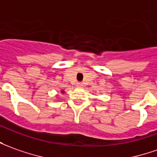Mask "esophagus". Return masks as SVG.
I'll return each mask as SVG.
<instances>
[{
    "label": "esophagus",
    "instance_id": "34e87169",
    "mask_svg": "<svg viewBox=\"0 0 157 157\" xmlns=\"http://www.w3.org/2000/svg\"><path fill=\"white\" fill-rule=\"evenodd\" d=\"M76 86L77 87H82V86H83V84H82L81 82H78V83H77Z\"/></svg>",
    "mask_w": 157,
    "mask_h": 157
}]
</instances>
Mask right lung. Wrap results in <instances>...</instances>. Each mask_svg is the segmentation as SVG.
<instances>
[{
    "mask_svg": "<svg viewBox=\"0 0 157 157\" xmlns=\"http://www.w3.org/2000/svg\"><path fill=\"white\" fill-rule=\"evenodd\" d=\"M62 92H63V91H62Z\"/></svg>",
    "mask_w": 157,
    "mask_h": 157,
    "instance_id": "add662e5",
    "label": "right lung"
}]
</instances>
